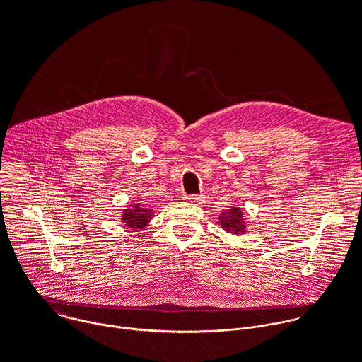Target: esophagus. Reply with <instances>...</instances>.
Instances as JSON below:
<instances>
[{"instance_id": "1", "label": "esophagus", "mask_w": 362, "mask_h": 362, "mask_svg": "<svg viewBox=\"0 0 362 362\" xmlns=\"http://www.w3.org/2000/svg\"><path fill=\"white\" fill-rule=\"evenodd\" d=\"M186 202L189 203H194V204H199V203H203V197L200 194H186L183 197Z\"/></svg>"}]
</instances>
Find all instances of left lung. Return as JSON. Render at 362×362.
I'll return each instance as SVG.
<instances>
[{"mask_svg":"<svg viewBox=\"0 0 362 362\" xmlns=\"http://www.w3.org/2000/svg\"><path fill=\"white\" fill-rule=\"evenodd\" d=\"M219 223L222 225V229L232 235L245 233L246 225L243 221V212L240 208H230L228 211H223L219 216Z\"/></svg>","mask_w":362,"mask_h":362,"instance_id":"obj_1","label":"left lung"}]
</instances>
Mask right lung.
I'll list each match as a JSON object with an SVG mask.
<instances>
[{
    "mask_svg": "<svg viewBox=\"0 0 362 362\" xmlns=\"http://www.w3.org/2000/svg\"><path fill=\"white\" fill-rule=\"evenodd\" d=\"M153 216V211L150 208H147L146 204H140V203H134L132 204L129 209H124L122 221L126 226L134 229V232L146 228V225L150 222Z\"/></svg>",
    "mask_w": 362,
    "mask_h": 362,
    "instance_id": "add662e5",
    "label": "right lung"
}]
</instances>
